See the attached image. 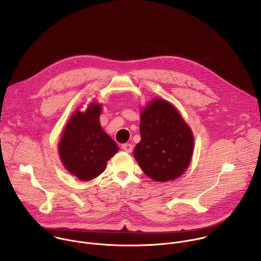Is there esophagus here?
<instances>
[{
	"label": "esophagus",
	"instance_id": "34e87169",
	"mask_svg": "<svg viewBox=\"0 0 261 261\" xmlns=\"http://www.w3.org/2000/svg\"><path fill=\"white\" fill-rule=\"evenodd\" d=\"M122 148L125 152L131 153L133 150V145L131 143H125V144H122Z\"/></svg>",
	"mask_w": 261,
	"mask_h": 261
}]
</instances>
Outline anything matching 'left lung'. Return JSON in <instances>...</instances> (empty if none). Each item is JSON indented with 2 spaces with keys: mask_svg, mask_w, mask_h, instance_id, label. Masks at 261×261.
<instances>
[{
  "mask_svg": "<svg viewBox=\"0 0 261 261\" xmlns=\"http://www.w3.org/2000/svg\"><path fill=\"white\" fill-rule=\"evenodd\" d=\"M139 130L141 140L134 148V157L148 177L172 180L187 169L193 134L169 102L157 99L148 104L141 111Z\"/></svg>",
  "mask_w": 261,
  "mask_h": 261,
  "instance_id": "left-lung-1",
  "label": "left lung"
}]
</instances>
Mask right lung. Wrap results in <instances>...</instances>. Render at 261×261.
<instances>
[{"label":"right lung","instance_id":"right-lung-1","mask_svg":"<svg viewBox=\"0 0 261 261\" xmlns=\"http://www.w3.org/2000/svg\"><path fill=\"white\" fill-rule=\"evenodd\" d=\"M99 104H92L86 113L75 111L59 144L65 168L82 180L101 174L107 161L119 150L117 143L101 128Z\"/></svg>","mask_w":261,"mask_h":261}]
</instances>
